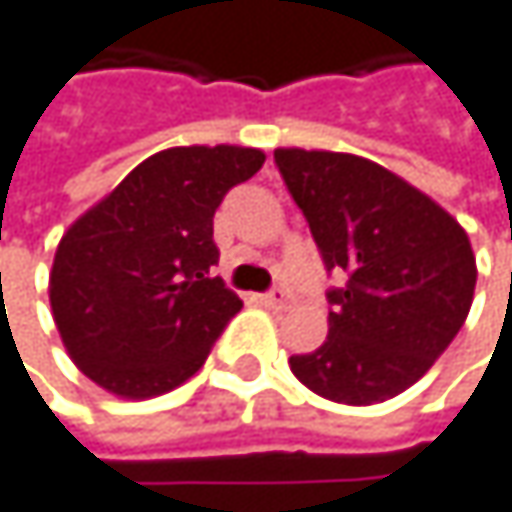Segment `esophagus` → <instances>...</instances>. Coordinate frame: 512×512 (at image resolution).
Here are the masks:
<instances>
[{"instance_id":"34e87169","label":"esophagus","mask_w":512,"mask_h":512,"mask_svg":"<svg viewBox=\"0 0 512 512\" xmlns=\"http://www.w3.org/2000/svg\"><path fill=\"white\" fill-rule=\"evenodd\" d=\"M288 303H291V294L285 288H273L261 297V306H267V309H285Z\"/></svg>"}]
</instances>
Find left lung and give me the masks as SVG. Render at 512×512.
<instances>
[{
  "instance_id": "8db88e82",
  "label": "left lung",
  "mask_w": 512,
  "mask_h": 512,
  "mask_svg": "<svg viewBox=\"0 0 512 512\" xmlns=\"http://www.w3.org/2000/svg\"><path fill=\"white\" fill-rule=\"evenodd\" d=\"M327 273L330 333L291 372L318 396L375 405L417 384L462 330L477 261L462 224L387 167L348 152L276 149Z\"/></svg>"
}]
</instances>
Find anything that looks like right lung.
<instances>
[{
    "label": "right lung",
    "instance_id": "right-lung-1",
    "mask_svg": "<svg viewBox=\"0 0 512 512\" xmlns=\"http://www.w3.org/2000/svg\"><path fill=\"white\" fill-rule=\"evenodd\" d=\"M264 164L261 149L173 146L137 164L62 236L50 306L59 336L107 393L161 396L188 381L242 300L218 264L212 215Z\"/></svg>",
    "mask_w": 512,
    "mask_h": 512
}]
</instances>
